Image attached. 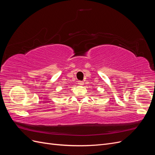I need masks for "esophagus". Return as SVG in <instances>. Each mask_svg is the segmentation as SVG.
Wrapping results in <instances>:
<instances>
[{
	"mask_svg": "<svg viewBox=\"0 0 155 155\" xmlns=\"http://www.w3.org/2000/svg\"><path fill=\"white\" fill-rule=\"evenodd\" d=\"M78 84L79 85H84V82L83 81H79Z\"/></svg>",
	"mask_w": 155,
	"mask_h": 155,
	"instance_id": "esophagus-1",
	"label": "esophagus"
}]
</instances>
